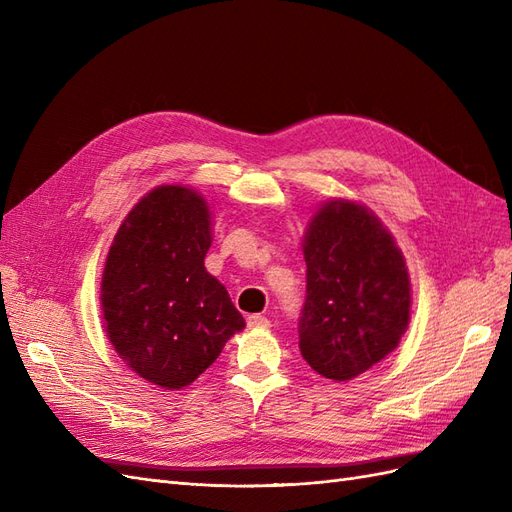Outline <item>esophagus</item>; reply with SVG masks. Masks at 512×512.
Wrapping results in <instances>:
<instances>
[{
    "instance_id": "esophagus-1",
    "label": "esophagus",
    "mask_w": 512,
    "mask_h": 512,
    "mask_svg": "<svg viewBox=\"0 0 512 512\" xmlns=\"http://www.w3.org/2000/svg\"><path fill=\"white\" fill-rule=\"evenodd\" d=\"M247 327H250V329H269L271 324H269V320L265 316L252 314V316H247Z\"/></svg>"
}]
</instances>
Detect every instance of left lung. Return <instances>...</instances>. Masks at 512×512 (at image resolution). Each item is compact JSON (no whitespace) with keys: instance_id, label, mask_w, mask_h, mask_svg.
Listing matches in <instances>:
<instances>
[{"instance_id":"1","label":"left lung","mask_w":512,"mask_h":512,"mask_svg":"<svg viewBox=\"0 0 512 512\" xmlns=\"http://www.w3.org/2000/svg\"><path fill=\"white\" fill-rule=\"evenodd\" d=\"M303 258L301 354L320 376L348 382L386 359L408 329L406 258L378 215L346 198L318 207L305 230Z\"/></svg>"}]
</instances>
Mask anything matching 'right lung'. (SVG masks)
<instances>
[{
	"label": "right lung",
	"instance_id": "obj_1",
	"mask_svg": "<svg viewBox=\"0 0 512 512\" xmlns=\"http://www.w3.org/2000/svg\"><path fill=\"white\" fill-rule=\"evenodd\" d=\"M209 203L158 185L121 222L106 256L100 303L108 342L134 374L166 391L192 384L245 327L228 290L205 269Z\"/></svg>",
	"mask_w": 512,
	"mask_h": 512
}]
</instances>
